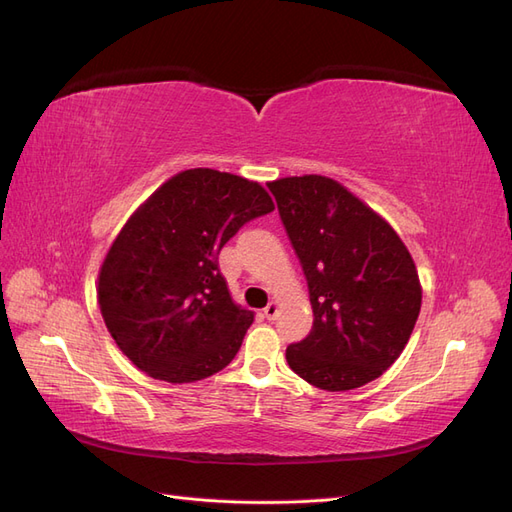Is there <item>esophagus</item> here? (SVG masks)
<instances>
[{"mask_svg":"<svg viewBox=\"0 0 512 512\" xmlns=\"http://www.w3.org/2000/svg\"><path fill=\"white\" fill-rule=\"evenodd\" d=\"M277 312H280V305H277L275 301H271V303L265 307V316H267V320H275Z\"/></svg>","mask_w":512,"mask_h":512,"instance_id":"obj_1","label":"esophagus"}]
</instances>
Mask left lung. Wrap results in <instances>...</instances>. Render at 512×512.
Here are the masks:
<instances>
[{"label":"left lung","instance_id":"obj_1","mask_svg":"<svg viewBox=\"0 0 512 512\" xmlns=\"http://www.w3.org/2000/svg\"><path fill=\"white\" fill-rule=\"evenodd\" d=\"M307 277L314 327L286 348L294 374L322 391L380 378L406 348L423 288L404 241L382 215L322 175L269 181Z\"/></svg>","mask_w":512,"mask_h":512}]
</instances>
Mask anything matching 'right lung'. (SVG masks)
I'll return each mask as SVG.
<instances>
[{"instance_id":"add662e5","label":"right lung","mask_w":512,"mask_h":512,"mask_svg":"<svg viewBox=\"0 0 512 512\" xmlns=\"http://www.w3.org/2000/svg\"><path fill=\"white\" fill-rule=\"evenodd\" d=\"M275 205L258 181L181 170L123 224L98 273V303L119 350L147 376L183 384L218 374L254 312L230 297L218 254Z\"/></svg>"}]
</instances>
